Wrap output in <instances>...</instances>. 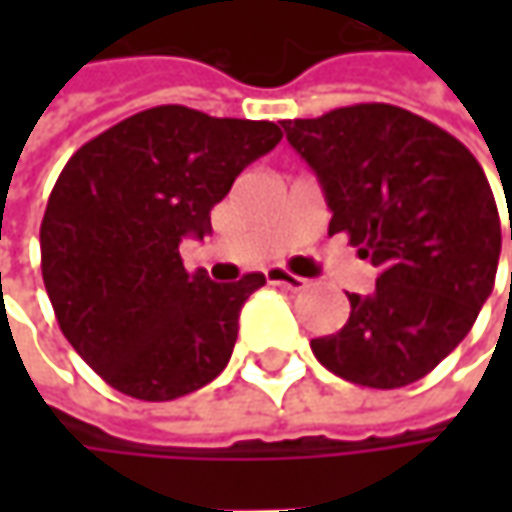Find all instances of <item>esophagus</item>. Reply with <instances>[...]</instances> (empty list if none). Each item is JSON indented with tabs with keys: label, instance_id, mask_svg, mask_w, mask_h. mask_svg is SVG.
Returning <instances> with one entry per match:
<instances>
[{
	"label": "esophagus",
	"instance_id": "obj_1",
	"mask_svg": "<svg viewBox=\"0 0 512 512\" xmlns=\"http://www.w3.org/2000/svg\"><path fill=\"white\" fill-rule=\"evenodd\" d=\"M267 282L270 285H282L287 287V290H293V293H299V290H305L310 282L307 279H302V276H293V273H287V270H282V267H270V270H265Z\"/></svg>",
	"mask_w": 512,
	"mask_h": 512
}]
</instances>
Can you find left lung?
<instances>
[{"instance_id": "8db88e82", "label": "left lung", "mask_w": 512, "mask_h": 512, "mask_svg": "<svg viewBox=\"0 0 512 512\" xmlns=\"http://www.w3.org/2000/svg\"><path fill=\"white\" fill-rule=\"evenodd\" d=\"M282 128L322 185L327 233H347L379 267L370 296L347 293V325L310 342L316 359L364 387L419 382L493 293L502 225L482 165L447 130L382 102Z\"/></svg>"}]
</instances>
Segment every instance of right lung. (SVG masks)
Here are the masks:
<instances>
[{
	"instance_id": "right-lung-1",
	"label": "right lung",
	"mask_w": 512,
	"mask_h": 512,
	"mask_svg": "<svg viewBox=\"0 0 512 512\" xmlns=\"http://www.w3.org/2000/svg\"><path fill=\"white\" fill-rule=\"evenodd\" d=\"M273 122L159 105L76 150L39 230L42 279L73 350L119 393L170 402L230 362L262 273L210 282L179 245L205 239L236 176L279 145Z\"/></svg>"
}]
</instances>
